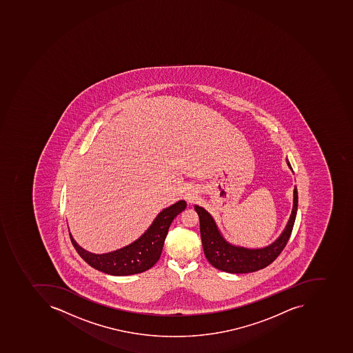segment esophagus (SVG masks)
Listing matches in <instances>:
<instances>
[{"instance_id": "34e87169", "label": "esophagus", "mask_w": 353, "mask_h": 353, "mask_svg": "<svg viewBox=\"0 0 353 353\" xmlns=\"http://www.w3.org/2000/svg\"><path fill=\"white\" fill-rule=\"evenodd\" d=\"M194 198H196V194H194V192H192V191H189V192L185 194V199L188 201V202H193Z\"/></svg>"}]
</instances>
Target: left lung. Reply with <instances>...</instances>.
<instances>
[{"instance_id":"obj_1","label":"left lung","mask_w":353,"mask_h":353,"mask_svg":"<svg viewBox=\"0 0 353 353\" xmlns=\"http://www.w3.org/2000/svg\"><path fill=\"white\" fill-rule=\"evenodd\" d=\"M286 161L289 168L292 170L290 163L288 160ZM194 210L200 219L201 240L203 245L204 254L212 266L226 273H252L270 265V263H273L276 257L281 254L283 248L286 247L296 221L298 191L296 187H294V206L283 232L273 243L261 249H248L232 245L219 232L216 223L209 212L199 205H194Z\"/></svg>"}]
</instances>
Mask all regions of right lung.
I'll list each match as a JSON object with an SVG mask.
<instances>
[{"mask_svg": "<svg viewBox=\"0 0 353 353\" xmlns=\"http://www.w3.org/2000/svg\"><path fill=\"white\" fill-rule=\"evenodd\" d=\"M185 201L181 200L163 210L139 239L113 252L104 254L88 252L77 245L70 232V240L78 254L91 268L114 276L142 273L152 268L160 259L168 228L178 214L185 209Z\"/></svg>", "mask_w": 353, "mask_h": 353, "instance_id": "1", "label": "right lung"}]
</instances>
